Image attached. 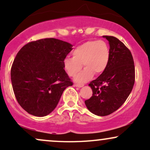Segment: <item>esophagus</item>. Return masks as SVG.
Listing matches in <instances>:
<instances>
[{
	"instance_id": "1",
	"label": "esophagus",
	"mask_w": 150,
	"mask_h": 150,
	"mask_svg": "<svg viewBox=\"0 0 150 150\" xmlns=\"http://www.w3.org/2000/svg\"><path fill=\"white\" fill-rule=\"evenodd\" d=\"M74 86H75V87H83L84 85L83 84H74Z\"/></svg>"
}]
</instances>
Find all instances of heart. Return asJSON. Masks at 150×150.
Returning <instances> with one entry per match:
<instances>
[{
	"mask_svg": "<svg viewBox=\"0 0 150 150\" xmlns=\"http://www.w3.org/2000/svg\"><path fill=\"white\" fill-rule=\"evenodd\" d=\"M109 59V49L102 40L88 41L80 44L73 51V57H67L63 61V67L70 77L76 75L75 80L84 83L92 78L94 74L100 75L106 70Z\"/></svg>",
	"mask_w": 150,
	"mask_h": 150,
	"instance_id": "obj_1",
	"label": "heart"
}]
</instances>
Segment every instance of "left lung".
Returning <instances> with one entry per match:
<instances>
[{"instance_id": "left-lung-1", "label": "left lung", "mask_w": 150, "mask_h": 150, "mask_svg": "<svg viewBox=\"0 0 150 150\" xmlns=\"http://www.w3.org/2000/svg\"><path fill=\"white\" fill-rule=\"evenodd\" d=\"M109 42V59L106 70L90 82L92 96L85 101L90 112L100 116L118 109L131 92L135 83V65L132 53L123 42L111 36H104Z\"/></svg>"}]
</instances>
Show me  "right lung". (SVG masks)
I'll return each mask as SVG.
<instances>
[{
	"instance_id": "1",
	"label": "right lung",
	"mask_w": 150,
	"mask_h": 150,
	"mask_svg": "<svg viewBox=\"0 0 150 150\" xmlns=\"http://www.w3.org/2000/svg\"><path fill=\"white\" fill-rule=\"evenodd\" d=\"M73 46L54 38L30 42L18 51L11 67L12 85L18 104L27 113L45 116L57 106L73 82L63 61Z\"/></svg>"
}]
</instances>
